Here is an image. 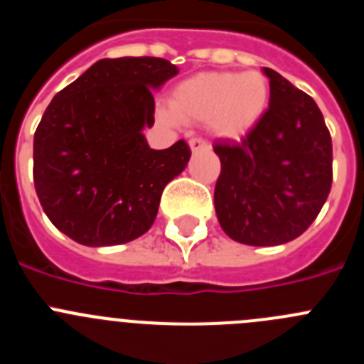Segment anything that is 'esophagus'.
Listing matches in <instances>:
<instances>
[{"instance_id":"obj_1","label":"esophagus","mask_w":364,"mask_h":364,"mask_svg":"<svg viewBox=\"0 0 364 364\" xmlns=\"http://www.w3.org/2000/svg\"><path fill=\"white\" fill-rule=\"evenodd\" d=\"M189 148H191V151H200V149H208V142L202 139V136H193L191 141H189Z\"/></svg>"}]
</instances>
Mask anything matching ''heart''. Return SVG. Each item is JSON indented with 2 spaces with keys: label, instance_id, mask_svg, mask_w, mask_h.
<instances>
[{
  "label": "heart",
  "instance_id": "heart-1",
  "mask_svg": "<svg viewBox=\"0 0 364 364\" xmlns=\"http://www.w3.org/2000/svg\"><path fill=\"white\" fill-rule=\"evenodd\" d=\"M269 81L258 70L208 72L186 79L173 90L168 122H205L215 135L240 139L251 132L269 105Z\"/></svg>",
  "mask_w": 364,
  "mask_h": 364
}]
</instances>
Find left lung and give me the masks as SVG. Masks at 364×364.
<instances>
[{
  "label": "left lung",
  "mask_w": 364,
  "mask_h": 364,
  "mask_svg": "<svg viewBox=\"0 0 364 364\" xmlns=\"http://www.w3.org/2000/svg\"><path fill=\"white\" fill-rule=\"evenodd\" d=\"M269 108L240 142H216L215 209L225 235L282 245L309 229L332 186V139L311 95L271 68Z\"/></svg>",
  "instance_id": "8db88e82"
}]
</instances>
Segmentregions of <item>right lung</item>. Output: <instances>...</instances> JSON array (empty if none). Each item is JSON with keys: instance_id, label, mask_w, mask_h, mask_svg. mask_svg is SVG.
I'll list each match as a JSON object with an SVG mask.
<instances>
[{"instance_id": "right-lung-1", "label": "right lung", "mask_w": 364, "mask_h": 364, "mask_svg": "<svg viewBox=\"0 0 364 364\" xmlns=\"http://www.w3.org/2000/svg\"><path fill=\"white\" fill-rule=\"evenodd\" d=\"M176 73L160 58L101 59L55 93L34 135V186L59 231L102 247L151 228L191 156L186 141L151 149L142 135L155 122L153 90Z\"/></svg>"}]
</instances>
